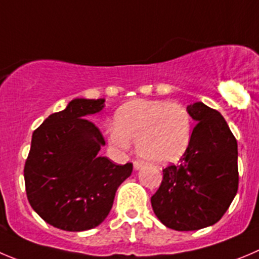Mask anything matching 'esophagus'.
I'll list each match as a JSON object with an SVG mask.
<instances>
[{"instance_id": "obj_1", "label": "esophagus", "mask_w": 259, "mask_h": 259, "mask_svg": "<svg viewBox=\"0 0 259 259\" xmlns=\"http://www.w3.org/2000/svg\"><path fill=\"white\" fill-rule=\"evenodd\" d=\"M133 165H134V168H135V170H142V168L144 167L143 163L139 162V161H134V163H133Z\"/></svg>"}]
</instances>
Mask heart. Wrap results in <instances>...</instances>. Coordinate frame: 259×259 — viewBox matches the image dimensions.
Here are the masks:
<instances>
[{
	"label": "heart",
	"instance_id": "obj_1",
	"mask_svg": "<svg viewBox=\"0 0 259 259\" xmlns=\"http://www.w3.org/2000/svg\"><path fill=\"white\" fill-rule=\"evenodd\" d=\"M111 146L127 149L153 165H167L183 156L192 137V117L185 107L166 101H133L117 111L107 129Z\"/></svg>",
	"mask_w": 259,
	"mask_h": 259
}]
</instances>
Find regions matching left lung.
Here are the masks:
<instances>
[{"mask_svg":"<svg viewBox=\"0 0 259 259\" xmlns=\"http://www.w3.org/2000/svg\"><path fill=\"white\" fill-rule=\"evenodd\" d=\"M197 122L178 165L163 170L151 198L152 208L166 228L193 231L220 221L239 185L238 143L221 113L202 102L188 106Z\"/></svg>","mask_w":259,"mask_h":259,"instance_id":"1","label":"left lung"}]
</instances>
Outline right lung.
<instances>
[{
    "label": "right lung",
    "mask_w": 259,
    "mask_h": 259,
    "mask_svg": "<svg viewBox=\"0 0 259 259\" xmlns=\"http://www.w3.org/2000/svg\"><path fill=\"white\" fill-rule=\"evenodd\" d=\"M105 107V98H75L52 113L31 137L24 167L28 200L47 224L65 231H85L102 224L117 188L133 171L100 154L106 144L88 116Z\"/></svg>",
    "instance_id": "obj_1"
}]
</instances>
